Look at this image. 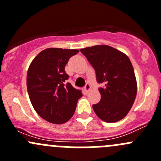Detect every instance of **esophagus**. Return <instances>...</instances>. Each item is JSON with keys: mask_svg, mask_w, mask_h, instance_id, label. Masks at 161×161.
Wrapping results in <instances>:
<instances>
[{"mask_svg": "<svg viewBox=\"0 0 161 161\" xmlns=\"http://www.w3.org/2000/svg\"><path fill=\"white\" fill-rule=\"evenodd\" d=\"M90 89H91V86H90V84H88V83H87L86 85V86L84 87V92H85L86 93H87V92H88L90 90Z\"/></svg>", "mask_w": 161, "mask_h": 161, "instance_id": "esophagus-1", "label": "esophagus"}]
</instances>
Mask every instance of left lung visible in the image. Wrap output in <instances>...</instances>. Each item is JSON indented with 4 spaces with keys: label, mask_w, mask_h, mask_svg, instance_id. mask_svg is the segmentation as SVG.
Here are the masks:
<instances>
[{
    "label": "left lung",
    "mask_w": 161,
    "mask_h": 161,
    "mask_svg": "<svg viewBox=\"0 0 161 161\" xmlns=\"http://www.w3.org/2000/svg\"><path fill=\"white\" fill-rule=\"evenodd\" d=\"M96 71L97 80L103 83L99 89L101 99L92 105L102 121L117 122L131 110L137 94V82L129 57L108 45L81 49Z\"/></svg>",
    "instance_id": "1"
}]
</instances>
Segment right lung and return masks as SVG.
Listing matches in <instances>:
<instances>
[{"instance_id": "obj_1", "label": "right lung", "mask_w": 161, "mask_h": 161, "mask_svg": "<svg viewBox=\"0 0 161 161\" xmlns=\"http://www.w3.org/2000/svg\"><path fill=\"white\" fill-rule=\"evenodd\" d=\"M77 49L47 48L35 57L27 71L26 85L30 100L36 112L52 124L67 122L74 114L82 97L80 90L69 82L64 67Z\"/></svg>"}]
</instances>
